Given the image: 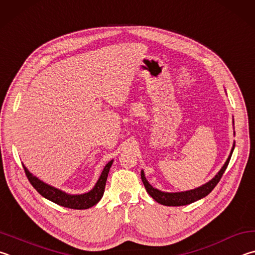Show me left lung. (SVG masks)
<instances>
[{
  "instance_id": "left-lung-1",
  "label": "left lung",
  "mask_w": 255,
  "mask_h": 255,
  "mask_svg": "<svg viewBox=\"0 0 255 255\" xmlns=\"http://www.w3.org/2000/svg\"><path fill=\"white\" fill-rule=\"evenodd\" d=\"M234 146L235 144H233V148L231 150L229 158H227L226 162L224 163V166L222 167L221 170L217 172V175L214 177L212 180H209L205 185L198 187V188L187 190V191H180V193H166V191H161L157 188H153V187L149 184V181L145 179L143 170H141L142 182H143L145 189L151 197H152L155 202L161 205H164V206H184V205L191 204L196 202V200L206 197V196L211 193L214 188H215V186L218 184V182H220L223 173L225 172L227 166H229L232 153H233V150H234Z\"/></svg>"
}]
</instances>
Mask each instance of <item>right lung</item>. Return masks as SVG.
<instances>
[{
	"label": "right lung",
	"mask_w": 255,
	"mask_h": 255,
	"mask_svg": "<svg viewBox=\"0 0 255 255\" xmlns=\"http://www.w3.org/2000/svg\"><path fill=\"white\" fill-rule=\"evenodd\" d=\"M112 163H113V160H111V161L104 167V169H103L101 176L98 178L95 186H94V188L92 190H89L88 193L80 195L66 194L65 191L57 189L55 187H52L46 184V182L38 179L37 177L33 176L32 173L25 168V166H23V169L30 184L32 185L33 188L37 190L40 195L43 196L44 198L49 199L50 202L57 205H60L62 207L71 209H87L93 207L94 205H96L103 197V194H104L105 190L107 176H109Z\"/></svg>",
	"instance_id": "right-lung-1"
}]
</instances>
